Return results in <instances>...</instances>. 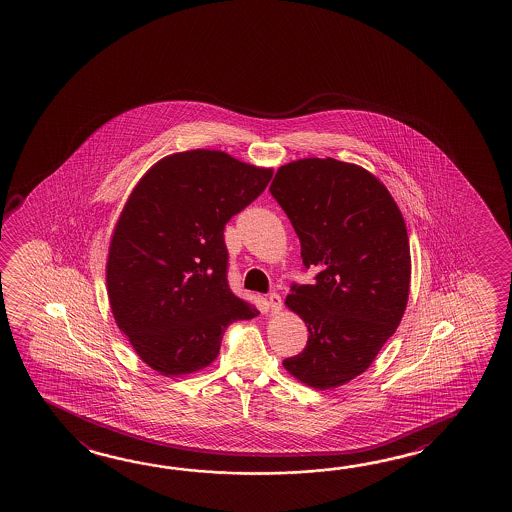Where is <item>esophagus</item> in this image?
<instances>
[{
    "label": "esophagus",
    "mask_w": 512,
    "mask_h": 512,
    "mask_svg": "<svg viewBox=\"0 0 512 512\" xmlns=\"http://www.w3.org/2000/svg\"><path fill=\"white\" fill-rule=\"evenodd\" d=\"M268 305L271 314H278V312L282 310V298H280V294H269Z\"/></svg>",
    "instance_id": "1"
}]
</instances>
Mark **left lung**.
<instances>
[{
  "label": "left lung",
  "instance_id": "obj_1",
  "mask_svg": "<svg viewBox=\"0 0 512 512\" xmlns=\"http://www.w3.org/2000/svg\"><path fill=\"white\" fill-rule=\"evenodd\" d=\"M269 191L291 219L312 285H293L285 307L309 330L282 364L305 386L328 391L359 377L400 325L411 289L402 212L368 169L341 160H293Z\"/></svg>",
  "mask_w": 512,
  "mask_h": 512
}]
</instances>
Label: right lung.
I'll return each instance as SVG.
<instances>
[{"label":"right lung","instance_id":"1","mask_svg":"<svg viewBox=\"0 0 512 512\" xmlns=\"http://www.w3.org/2000/svg\"><path fill=\"white\" fill-rule=\"evenodd\" d=\"M271 176L225 151H180L128 196L110 237L107 294L119 330L160 375L207 368L225 328L259 314L228 289L223 230Z\"/></svg>","mask_w":512,"mask_h":512}]
</instances>
